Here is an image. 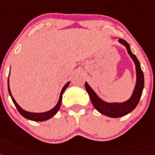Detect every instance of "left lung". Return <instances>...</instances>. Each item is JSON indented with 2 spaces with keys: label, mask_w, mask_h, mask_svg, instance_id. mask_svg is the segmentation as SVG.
<instances>
[{
  "label": "left lung",
  "mask_w": 155,
  "mask_h": 155,
  "mask_svg": "<svg viewBox=\"0 0 155 155\" xmlns=\"http://www.w3.org/2000/svg\"><path fill=\"white\" fill-rule=\"evenodd\" d=\"M118 42L125 46L127 50L128 54H130L131 58L133 59L136 67V73H137V82H136L135 88L134 90V92L130 99L122 103H117V102H113V103H108L102 99H101L97 95V94L94 91L92 88L90 87L88 83L86 82L85 87L86 91L88 93L91 101L92 102L93 105L97 110L98 111L106 116L111 117V118H119L124 115H127L129 113L134 111V108L137 106L140 101V99L142 95L143 90L144 87V76H143V72L141 69L140 64L138 61L136 55L132 53L130 50V44L126 42V40L119 39Z\"/></svg>",
  "instance_id": "1"
}]
</instances>
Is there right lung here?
Segmentation results:
<instances>
[{"label": "right lung", "mask_w": 155, "mask_h": 155, "mask_svg": "<svg viewBox=\"0 0 155 155\" xmlns=\"http://www.w3.org/2000/svg\"><path fill=\"white\" fill-rule=\"evenodd\" d=\"M70 82H68V83L64 86V87L62 88L61 91V94H60V97H59V100L58 101L57 104L54 106V107L51 109L50 111H45V112H41V113H36V112H29V111H25V110L22 109L21 107L18 104V103L15 101V100L14 99V97H12V94L11 93L10 91V88H9V78L8 79V92L9 94H10L11 97L12 99V101L14 103V104L15 105L16 108L18 109V112L21 114L24 118H27L29 120H32V121H35V122H43V121H46V120H48L49 118H52L54 115L56 114V113L58 111L59 108H60V106H61V100H62V95H63V93L64 92V91L66 90L67 87H68L69 85Z\"/></svg>", "instance_id": "1"}]
</instances>
